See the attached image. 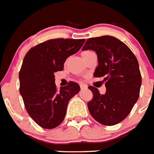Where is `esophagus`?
Returning <instances> with one entry per match:
<instances>
[{
	"label": "esophagus",
	"instance_id": "esophagus-1",
	"mask_svg": "<svg viewBox=\"0 0 154 154\" xmlns=\"http://www.w3.org/2000/svg\"><path fill=\"white\" fill-rule=\"evenodd\" d=\"M80 87H81V89H86V88H88V86H87V85H85V84H81V85H80Z\"/></svg>",
	"mask_w": 154,
	"mask_h": 154
}]
</instances>
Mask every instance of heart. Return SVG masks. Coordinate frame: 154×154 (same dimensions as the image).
<instances>
[{
    "label": "heart",
    "instance_id": "heart-1",
    "mask_svg": "<svg viewBox=\"0 0 154 154\" xmlns=\"http://www.w3.org/2000/svg\"><path fill=\"white\" fill-rule=\"evenodd\" d=\"M91 52H92V51H83V52H82V54H82V56H85V55H86V54H88L91 53Z\"/></svg>",
    "mask_w": 154,
    "mask_h": 154
}]
</instances>
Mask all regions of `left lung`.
I'll use <instances>...</instances> for the list:
<instances>
[{
  "label": "left lung",
  "mask_w": 154,
  "mask_h": 154,
  "mask_svg": "<svg viewBox=\"0 0 154 154\" xmlns=\"http://www.w3.org/2000/svg\"><path fill=\"white\" fill-rule=\"evenodd\" d=\"M82 50L96 51L99 64L93 75L104 77L106 87L105 94H100L97 88L88 86L93 93L88 111L101 124H118L127 118L139 97L142 77L138 60L124 42L113 36L88 38Z\"/></svg>",
  "instance_id": "8db88e82"
}]
</instances>
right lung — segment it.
<instances>
[{
  "mask_svg": "<svg viewBox=\"0 0 154 154\" xmlns=\"http://www.w3.org/2000/svg\"><path fill=\"white\" fill-rule=\"evenodd\" d=\"M85 39L55 38L30 49L19 73L20 92L25 108L35 122L45 129H53L64 119L69 101L80 91L78 84L57 91L54 73L63 70L67 57L83 46Z\"/></svg>",
  "mask_w": 154,
  "mask_h": 154,
  "instance_id": "1",
  "label": "right lung"
}]
</instances>
